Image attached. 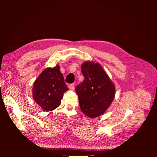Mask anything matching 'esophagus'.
<instances>
[{
	"instance_id": "esophagus-1",
	"label": "esophagus",
	"mask_w": 157,
	"mask_h": 157,
	"mask_svg": "<svg viewBox=\"0 0 157 157\" xmlns=\"http://www.w3.org/2000/svg\"><path fill=\"white\" fill-rule=\"evenodd\" d=\"M68 88L70 90H74V89H75V84H71L68 85Z\"/></svg>"
}]
</instances>
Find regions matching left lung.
<instances>
[{
  "label": "left lung",
  "instance_id": "left-lung-1",
  "mask_svg": "<svg viewBox=\"0 0 157 157\" xmlns=\"http://www.w3.org/2000/svg\"><path fill=\"white\" fill-rule=\"evenodd\" d=\"M83 82L75 87L79 107L85 115L94 118L104 113L115 97V86L98 63L82 65Z\"/></svg>",
  "mask_w": 157,
  "mask_h": 157
}]
</instances>
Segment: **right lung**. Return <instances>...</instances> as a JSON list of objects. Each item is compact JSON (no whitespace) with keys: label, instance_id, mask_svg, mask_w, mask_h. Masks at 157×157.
<instances>
[{"label":"right lung","instance_id":"right-lung-1","mask_svg":"<svg viewBox=\"0 0 157 157\" xmlns=\"http://www.w3.org/2000/svg\"><path fill=\"white\" fill-rule=\"evenodd\" d=\"M68 89L59 66L47 68L34 81V100L44 111H52L60 105L63 95Z\"/></svg>","mask_w":157,"mask_h":157}]
</instances>
